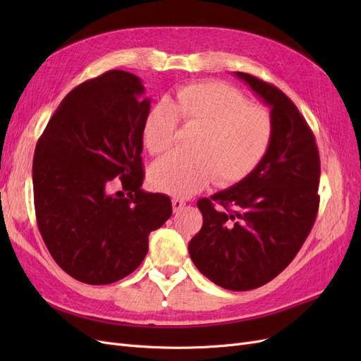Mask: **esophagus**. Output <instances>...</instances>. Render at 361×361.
I'll return each mask as SVG.
<instances>
[{
    "instance_id": "obj_1",
    "label": "esophagus",
    "mask_w": 361,
    "mask_h": 361,
    "mask_svg": "<svg viewBox=\"0 0 361 361\" xmlns=\"http://www.w3.org/2000/svg\"><path fill=\"white\" fill-rule=\"evenodd\" d=\"M171 204H173V211H174V212H179V211L183 209L185 204H187V203H185V200H182V199H176V197H174V199L171 200Z\"/></svg>"
}]
</instances>
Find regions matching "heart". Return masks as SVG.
Listing matches in <instances>:
<instances>
[{
    "mask_svg": "<svg viewBox=\"0 0 361 361\" xmlns=\"http://www.w3.org/2000/svg\"><path fill=\"white\" fill-rule=\"evenodd\" d=\"M179 118L200 128L192 154L174 152L150 169L152 185L176 197H190L215 178L221 187L241 182L265 158L274 135L267 108L251 105L227 84L192 82L174 90L167 101H158L146 114L143 140L150 154L159 155L174 146Z\"/></svg>",
    "mask_w": 361,
    "mask_h": 361,
    "instance_id": "obj_1",
    "label": "heart"
}]
</instances>
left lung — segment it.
<instances>
[{
  "label": "left lung",
  "mask_w": 361,
  "mask_h": 361,
  "mask_svg": "<svg viewBox=\"0 0 361 361\" xmlns=\"http://www.w3.org/2000/svg\"><path fill=\"white\" fill-rule=\"evenodd\" d=\"M235 75L269 106L274 135L245 179L197 202L203 226L188 250L215 285L250 290L276 279L309 236L319 207L321 162L312 129L289 97L253 75Z\"/></svg>",
  "instance_id": "1"
}]
</instances>
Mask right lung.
I'll use <instances>...</instances> for the list:
<instances>
[{"mask_svg":"<svg viewBox=\"0 0 361 361\" xmlns=\"http://www.w3.org/2000/svg\"><path fill=\"white\" fill-rule=\"evenodd\" d=\"M125 71H108L64 97L37 141L32 188L40 235L52 259L87 285L135 271L149 235L171 216L169 195L141 190L143 123L150 99ZM114 177L128 190L111 194Z\"/></svg>","mask_w":361,"mask_h":361,"instance_id":"obj_1","label":"right lung"}]
</instances>
